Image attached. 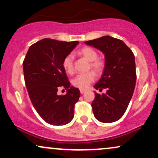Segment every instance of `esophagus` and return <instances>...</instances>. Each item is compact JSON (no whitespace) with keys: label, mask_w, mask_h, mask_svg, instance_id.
<instances>
[{"label":"esophagus","mask_w":158,"mask_h":158,"mask_svg":"<svg viewBox=\"0 0 158 158\" xmlns=\"http://www.w3.org/2000/svg\"><path fill=\"white\" fill-rule=\"evenodd\" d=\"M85 92H86L85 89H80V93L81 94H84Z\"/></svg>","instance_id":"34e87169"}]
</instances>
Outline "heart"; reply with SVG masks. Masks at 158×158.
Wrapping results in <instances>:
<instances>
[{"mask_svg": "<svg viewBox=\"0 0 158 158\" xmlns=\"http://www.w3.org/2000/svg\"><path fill=\"white\" fill-rule=\"evenodd\" d=\"M79 54L85 57L90 63V67L93 69L94 72L100 73L104 68V63L98 59V52L93 48L85 47L79 50ZM73 56L69 54L66 56L63 61V67L68 73L73 72ZM94 79V75L92 72H87L77 75L72 80L73 85L79 89H85L89 87Z\"/></svg>", "mask_w": 158, "mask_h": 158, "instance_id": "1", "label": "heart"}]
</instances>
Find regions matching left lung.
<instances>
[{"instance_id": "1", "label": "left lung", "mask_w": 158, "mask_h": 158, "mask_svg": "<svg viewBox=\"0 0 158 158\" xmlns=\"http://www.w3.org/2000/svg\"><path fill=\"white\" fill-rule=\"evenodd\" d=\"M85 43L100 50L105 56L103 72L94 87L107 91L105 94H94L92 102L94 115L102 123L115 122L124 114L135 88L134 53L123 41L108 35Z\"/></svg>"}]
</instances>
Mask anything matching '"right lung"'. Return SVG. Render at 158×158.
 I'll use <instances>...</instances> for the list:
<instances>
[{
	"label": "right lung",
	"instance_id": "add662e5",
	"mask_svg": "<svg viewBox=\"0 0 158 158\" xmlns=\"http://www.w3.org/2000/svg\"><path fill=\"white\" fill-rule=\"evenodd\" d=\"M78 44V41L43 39L29 47L23 62L31 103L42 118L51 125H66L74 116V105L80 91L71 86L63 61ZM60 86L67 90L64 96L57 93Z\"/></svg>",
	"mask_w": 158,
	"mask_h": 158
}]
</instances>
